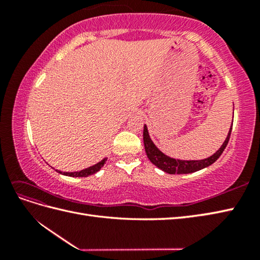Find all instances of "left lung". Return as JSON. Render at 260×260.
<instances>
[{
    "instance_id": "obj_1",
    "label": "left lung",
    "mask_w": 260,
    "mask_h": 260,
    "mask_svg": "<svg viewBox=\"0 0 260 260\" xmlns=\"http://www.w3.org/2000/svg\"><path fill=\"white\" fill-rule=\"evenodd\" d=\"M231 129H233V124H231V127L228 132L227 139L224 140V142L222 143V145L220 146L219 150L214 154H212L211 156L203 159H190V161L187 159L186 161V159L173 158L165 155L164 153H162L158 150V148L155 146V144L153 143V141L151 140L146 125H144V131H143V141H144L146 155L148 159H150L155 167L161 169L162 171H164V172H167L169 174H187V173L197 172V171H200L204 168H208L217 161L219 156L221 155L222 152L224 151L225 146L228 144Z\"/></svg>"
}]
</instances>
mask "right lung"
Returning <instances> with one entry per match:
<instances>
[{
	"label": "right lung",
	"instance_id": "right-lung-1",
	"mask_svg": "<svg viewBox=\"0 0 260 260\" xmlns=\"http://www.w3.org/2000/svg\"><path fill=\"white\" fill-rule=\"evenodd\" d=\"M106 161H107V158L105 157L104 159H102L101 162H98L97 164L92 165V167H89V168L84 169L81 171H77V172H61V171H58V170H57V172H59L60 174L67 175V176H73V178H86V176H88V175L95 174L96 172H98V171L104 167V164Z\"/></svg>",
	"mask_w": 260,
	"mask_h": 260
}]
</instances>
